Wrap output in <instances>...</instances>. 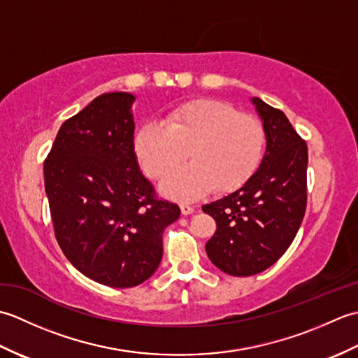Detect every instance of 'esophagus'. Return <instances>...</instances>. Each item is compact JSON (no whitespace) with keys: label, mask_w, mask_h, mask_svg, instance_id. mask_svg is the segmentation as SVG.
Returning <instances> with one entry per match:
<instances>
[{"label":"esophagus","mask_w":358,"mask_h":358,"mask_svg":"<svg viewBox=\"0 0 358 358\" xmlns=\"http://www.w3.org/2000/svg\"><path fill=\"white\" fill-rule=\"evenodd\" d=\"M180 209H181V214H183V215H191V214H194V208L189 206V204H181Z\"/></svg>","instance_id":"esophagus-1"}]
</instances>
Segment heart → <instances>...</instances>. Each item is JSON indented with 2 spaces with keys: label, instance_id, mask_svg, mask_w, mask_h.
<instances>
[{
  "label": "heart",
  "instance_id": "1",
  "mask_svg": "<svg viewBox=\"0 0 358 358\" xmlns=\"http://www.w3.org/2000/svg\"><path fill=\"white\" fill-rule=\"evenodd\" d=\"M264 127L232 104L201 98L173 108L164 124L149 121L135 134L136 158L152 178H162L187 155L192 162L162 181V192L175 200H196L237 189L255 172L264 150Z\"/></svg>",
  "mask_w": 358,
  "mask_h": 358
}]
</instances>
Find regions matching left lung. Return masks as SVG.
I'll return each instance as SVG.
<instances>
[{
    "instance_id": "left-lung-1",
    "label": "left lung",
    "mask_w": 358,
    "mask_h": 358,
    "mask_svg": "<svg viewBox=\"0 0 358 358\" xmlns=\"http://www.w3.org/2000/svg\"><path fill=\"white\" fill-rule=\"evenodd\" d=\"M266 134L258 169L237 191L201 208L217 223L206 254L220 271L249 277L291 246L306 210L308 146L286 115L252 98Z\"/></svg>"
}]
</instances>
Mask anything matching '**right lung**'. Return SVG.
Here are the masks:
<instances>
[{"mask_svg": "<svg viewBox=\"0 0 358 358\" xmlns=\"http://www.w3.org/2000/svg\"><path fill=\"white\" fill-rule=\"evenodd\" d=\"M135 98L96 96L64 121L44 162L59 248L83 275L110 287L138 286L157 271L164 227L180 217L136 163Z\"/></svg>", "mask_w": 358, "mask_h": 358, "instance_id": "add662e5", "label": "right lung"}]
</instances>
